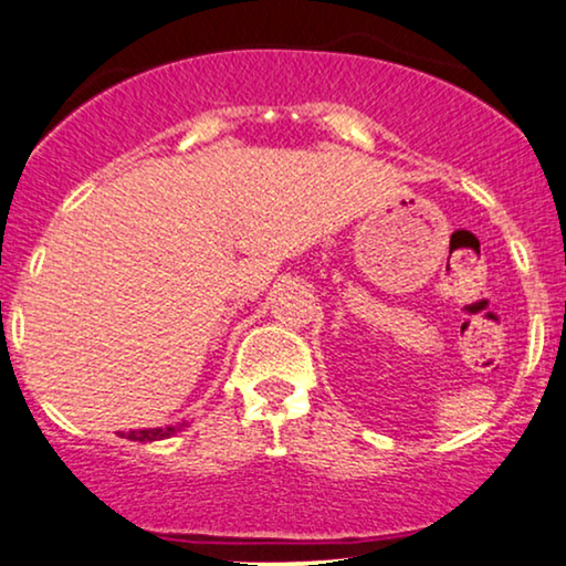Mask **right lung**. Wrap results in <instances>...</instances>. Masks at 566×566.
<instances>
[{
  "label": "right lung",
  "instance_id": "add662e5",
  "mask_svg": "<svg viewBox=\"0 0 566 566\" xmlns=\"http://www.w3.org/2000/svg\"><path fill=\"white\" fill-rule=\"evenodd\" d=\"M185 423L179 427H166V429H137V431H119V437L132 439V442H158V439H168L176 431H181Z\"/></svg>",
  "mask_w": 566,
  "mask_h": 566
}]
</instances>
